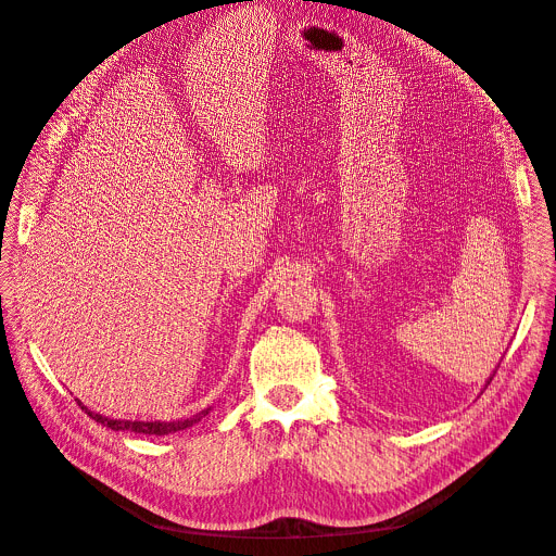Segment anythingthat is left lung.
Wrapping results in <instances>:
<instances>
[{"instance_id":"obj_1","label":"left lung","mask_w":556,"mask_h":556,"mask_svg":"<svg viewBox=\"0 0 556 556\" xmlns=\"http://www.w3.org/2000/svg\"><path fill=\"white\" fill-rule=\"evenodd\" d=\"M490 380H492V376H490ZM490 380H488V386H490ZM488 386H485V388H488Z\"/></svg>"}]
</instances>
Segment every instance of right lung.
Returning <instances> with one entry per match:
<instances>
[{
	"mask_svg": "<svg viewBox=\"0 0 556 556\" xmlns=\"http://www.w3.org/2000/svg\"><path fill=\"white\" fill-rule=\"evenodd\" d=\"M79 407L87 412L96 422L100 425H106L111 427V430L119 432V430H129V432H136V434H149V437H164V434H174V432H180V430H187V427L195 425L200 418H204L208 414L211 407L202 409L200 414H195L193 418H185V420H113V418H106V416H100L96 412H91L87 405Z\"/></svg>",
	"mask_w": 556,
	"mask_h": 556,
	"instance_id": "right-lung-1",
	"label": "right lung"
}]
</instances>
